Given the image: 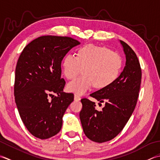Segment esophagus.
Here are the masks:
<instances>
[{"label":"esophagus","instance_id":"34e87169","mask_svg":"<svg viewBox=\"0 0 160 160\" xmlns=\"http://www.w3.org/2000/svg\"><path fill=\"white\" fill-rule=\"evenodd\" d=\"M81 99V98H80V97L79 96H78L77 94H74V100L75 101H79V100H80Z\"/></svg>","mask_w":160,"mask_h":160}]
</instances>
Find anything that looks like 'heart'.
Returning a JSON list of instances; mask_svg holds the SVG:
<instances>
[{"instance_id": "1", "label": "heart", "mask_w": 160, "mask_h": 160, "mask_svg": "<svg viewBox=\"0 0 160 160\" xmlns=\"http://www.w3.org/2000/svg\"><path fill=\"white\" fill-rule=\"evenodd\" d=\"M122 67L121 56L109 48L95 45L81 47L77 57L68 54L62 61V71L68 79L71 80L81 74L84 76L71 81L67 90L77 94H83L92 87L103 89L115 82Z\"/></svg>"}]
</instances>
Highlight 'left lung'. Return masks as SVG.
<instances>
[{
  "mask_svg": "<svg viewBox=\"0 0 160 160\" xmlns=\"http://www.w3.org/2000/svg\"><path fill=\"white\" fill-rule=\"evenodd\" d=\"M126 54V66L119 77L108 87L90 94L100 103H105L102 111L95 103L86 98L81 100L79 113L83 132L88 138L103 143L115 138L124 128L135 108L142 81V70L135 52L120 41Z\"/></svg>",
  "mask_w": 160,
  "mask_h": 160,
  "instance_id": "obj_1",
  "label": "left lung"
}]
</instances>
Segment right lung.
<instances>
[{"label":"right lung","instance_id":"obj_1","mask_svg":"<svg viewBox=\"0 0 160 160\" xmlns=\"http://www.w3.org/2000/svg\"><path fill=\"white\" fill-rule=\"evenodd\" d=\"M79 44L71 37L43 36L26 45L18 58L15 102L24 125L36 138L48 139L61 129L63 116L74 100L72 93L63 92L66 81L61 78V61Z\"/></svg>","mask_w":160,"mask_h":160}]
</instances>
